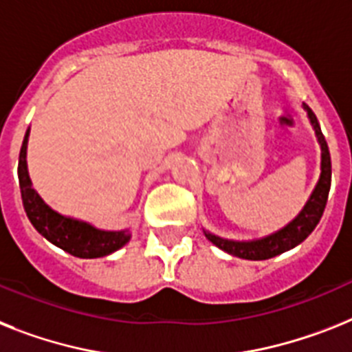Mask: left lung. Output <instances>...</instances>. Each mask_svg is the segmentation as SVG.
<instances>
[{
	"label": "left lung",
	"instance_id": "obj_1",
	"mask_svg": "<svg viewBox=\"0 0 352 352\" xmlns=\"http://www.w3.org/2000/svg\"><path fill=\"white\" fill-rule=\"evenodd\" d=\"M304 107L307 109V117L311 120V126L313 129H315L316 138H318V144H320L322 149L320 179L316 183V187L315 190H313L311 197H309V201L306 203V207L302 208L300 214H298L289 225L284 226L283 230H278L275 232V234L268 235V237H264V239L250 241V243H239V241L221 239V237H217V235H212L208 234V232H205L207 239L210 241L212 245H216L217 248L225 250L226 254L248 261L272 259L275 255L284 254L287 250H292L297 245H300L302 241L306 239L307 235L315 230V226L320 221L331 188V155L326 138L322 135L320 124H318V120H316L315 117V113H313L306 104H304Z\"/></svg>",
	"mask_w": 352,
	"mask_h": 352
}]
</instances>
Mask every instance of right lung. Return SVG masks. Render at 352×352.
Listing matches in <instances>:
<instances>
[{
    "label": "right lung",
    "mask_w": 352,
    "mask_h": 352,
    "mask_svg": "<svg viewBox=\"0 0 352 352\" xmlns=\"http://www.w3.org/2000/svg\"><path fill=\"white\" fill-rule=\"evenodd\" d=\"M26 140H28V131H26L21 151H19L17 167H19V188H21L23 207H25L26 216L34 228L55 246H59L60 250H65L75 257H80V259L104 257L126 245L131 237L127 230H98L88 223L60 216L41 199L39 194L32 188L30 176L26 170Z\"/></svg>",
    "instance_id": "1"
}]
</instances>
